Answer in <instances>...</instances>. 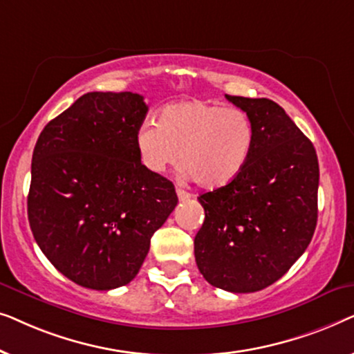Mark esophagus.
Wrapping results in <instances>:
<instances>
[{
	"label": "esophagus",
	"instance_id": "obj_1",
	"mask_svg": "<svg viewBox=\"0 0 354 354\" xmlns=\"http://www.w3.org/2000/svg\"><path fill=\"white\" fill-rule=\"evenodd\" d=\"M177 196H178V200L180 201H185V200H190V198L193 196L192 193H188V192H185V190H182V188H177Z\"/></svg>",
	"mask_w": 354,
	"mask_h": 354
}]
</instances>
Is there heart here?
I'll return each mask as SVG.
<instances>
[{
  "label": "heart",
  "mask_w": 354,
  "mask_h": 354,
  "mask_svg": "<svg viewBox=\"0 0 354 354\" xmlns=\"http://www.w3.org/2000/svg\"><path fill=\"white\" fill-rule=\"evenodd\" d=\"M140 162L162 174L180 159L183 176L206 190L222 188L243 172L253 154L256 130L245 111L209 100L164 106L133 137Z\"/></svg>",
  "instance_id": "obj_1"
}]
</instances>
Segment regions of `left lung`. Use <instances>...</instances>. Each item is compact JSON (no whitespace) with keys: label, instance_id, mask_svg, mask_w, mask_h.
<instances>
[{"label":"left lung","instance_id":"obj_1","mask_svg":"<svg viewBox=\"0 0 354 354\" xmlns=\"http://www.w3.org/2000/svg\"><path fill=\"white\" fill-rule=\"evenodd\" d=\"M225 98L253 120L256 143L234 182L198 196L205 222L195 258L212 287L251 293L277 282L308 248L317 224L319 162L309 138L272 100Z\"/></svg>","mask_w":354,"mask_h":354}]
</instances>
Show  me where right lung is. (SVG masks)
Returning a JSON list of instances; mask_svg holds the SVG:
<instances>
[{"instance_id":"add662e5","label":"right lung","mask_w":354,"mask_h":354,"mask_svg":"<svg viewBox=\"0 0 354 354\" xmlns=\"http://www.w3.org/2000/svg\"><path fill=\"white\" fill-rule=\"evenodd\" d=\"M132 91H91L46 124L32 156L28 222L43 254L91 290L135 279L149 241L177 206L176 188L140 162L147 115Z\"/></svg>"}]
</instances>
